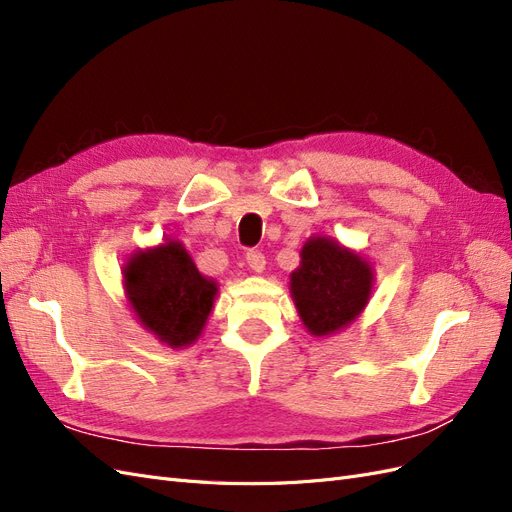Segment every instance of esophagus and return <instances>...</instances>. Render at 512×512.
Wrapping results in <instances>:
<instances>
[{"instance_id":"34e87169","label":"esophagus","mask_w":512,"mask_h":512,"mask_svg":"<svg viewBox=\"0 0 512 512\" xmlns=\"http://www.w3.org/2000/svg\"><path fill=\"white\" fill-rule=\"evenodd\" d=\"M245 260H247V265H250V269H252V271H256V273H262V271H265L267 260H265V254H262V252H258V250H250V252L245 254Z\"/></svg>"}]
</instances>
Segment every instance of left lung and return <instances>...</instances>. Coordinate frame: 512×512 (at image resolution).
Wrapping results in <instances>:
<instances>
[{
	"mask_svg": "<svg viewBox=\"0 0 512 512\" xmlns=\"http://www.w3.org/2000/svg\"><path fill=\"white\" fill-rule=\"evenodd\" d=\"M367 262L327 237L309 239L301 250V267L290 275L294 305L307 331L331 335L363 312L371 294Z\"/></svg>",
	"mask_w": 512,
	"mask_h": 512,
	"instance_id": "1",
	"label": "left lung"
}]
</instances>
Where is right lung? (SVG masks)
<instances>
[{
  "label": "right lung",
  "mask_w": 512,
  "mask_h": 512,
  "mask_svg": "<svg viewBox=\"0 0 512 512\" xmlns=\"http://www.w3.org/2000/svg\"><path fill=\"white\" fill-rule=\"evenodd\" d=\"M123 275L136 318L160 342L181 348L203 331L218 286L198 273L181 243L170 241L136 254Z\"/></svg>",
  "instance_id": "obj_1"
}]
</instances>
